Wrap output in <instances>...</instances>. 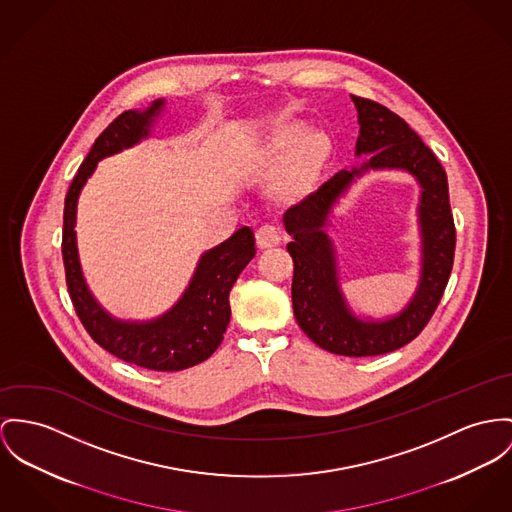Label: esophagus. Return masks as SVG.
Returning a JSON list of instances; mask_svg holds the SVG:
<instances>
[{
    "mask_svg": "<svg viewBox=\"0 0 512 512\" xmlns=\"http://www.w3.org/2000/svg\"><path fill=\"white\" fill-rule=\"evenodd\" d=\"M255 237H257V245L261 249H267V247H275V245L282 241V232H280V228L275 226V224H263L255 232Z\"/></svg>",
    "mask_w": 512,
    "mask_h": 512,
    "instance_id": "1",
    "label": "esophagus"
}]
</instances>
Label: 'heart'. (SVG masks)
<instances>
[{"label":"heart","mask_w":512,"mask_h":512,"mask_svg":"<svg viewBox=\"0 0 512 512\" xmlns=\"http://www.w3.org/2000/svg\"><path fill=\"white\" fill-rule=\"evenodd\" d=\"M302 140H306V132H292L288 138H286V144H298V142H302Z\"/></svg>","instance_id":"b5f03b06"}]
</instances>
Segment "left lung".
<instances>
[{"instance_id":"8db88e82","label":"left lung","mask_w":512,"mask_h":512,"mask_svg":"<svg viewBox=\"0 0 512 512\" xmlns=\"http://www.w3.org/2000/svg\"><path fill=\"white\" fill-rule=\"evenodd\" d=\"M358 113L356 158L300 204L282 216L292 241L286 245L292 261V308L300 329L317 347L343 356L392 353L413 341L433 317L454 263L456 230L448 200V179L433 152L415 130L384 105L351 95ZM370 170H405L420 185V284L406 308L384 320L353 314L338 278L336 252L324 232L332 206L353 183Z\"/></svg>"}]
</instances>
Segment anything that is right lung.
<instances>
[{
  "label": "right lung",
  "mask_w": 512,
  "mask_h": 512,
  "mask_svg": "<svg viewBox=\"0 0 512 512\" xmlns=\"http://www.w3.org/2000/svg\"><path fill=\"white\" fill-rule=\"evenodd\" d=\"M163 109L165 99H156L146 109L124 111L95 140L64 202L62 257L70 298L91 339L130 364L177 372L206 360L220 347L232 315L230 290L255 257L253 230L243 226L220 245L204 251L181 298L165 314L144 321L115 317L97 302L81 271L76 236L79 195L97 163L148 140Z\"/></svg>",
  "instance_id": "1"
}]
</instances>
